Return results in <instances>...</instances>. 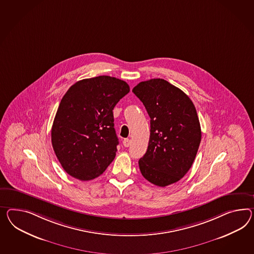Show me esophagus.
I'll return each mask as SVG.
<instances>
[{
    "mask_svg": "<svg viewBox=\"0 0 254 254\" xmlns=\"http://www.w3.org/2000/svg\"><path fill=\"white\" fill-rule=\"evenodd\" d=\"M130 143H131V141H130V139H124V142H123L125 147H129L130 145Z\"/></svg>",
    "mask_w": 254,
    "mask_h": 254,
    "instance_id": "34e87169",
    "label": "esophagus"
}]
</instances>
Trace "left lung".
Instances as JSON below:
<instances>
[{"mask_svg":"<svg viewBox=\"0 0 254 254\" xmlns=\"http://www.w3.org/2000/svg\"><path fill=\"white\" fill-rule=\"evenodd\" d=\"M149 115L147 151L139 159L144 179L159 187L179 182L190 169L202 131L188 96L164 79H150L133 87Z\"/></svg>","mask_w":254,"mask_h":254,"instance_id":"left-lung-1","label":"left lung"}]
</instances>
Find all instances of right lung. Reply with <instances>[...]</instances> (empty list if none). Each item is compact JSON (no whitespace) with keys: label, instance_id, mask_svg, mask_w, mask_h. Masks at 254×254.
Segmentation results:
<instances>
[{"label":"right lung","instance_id":"right-lung-1","mask_svg":"<svg viewBox=\"0 0 254 254\" xmlns=\"http://www.w3.org/2000/svg\"><path fill=\"white\" fill-rule=\"evenodd\" d=\"M129 92L126 82L108 75L80 80L66 92L52 124V143L69 175L90 181L113 161L119 140L112 111Z\"/></svg>","mask_w":254,"mask_h":254}]
</instances>
